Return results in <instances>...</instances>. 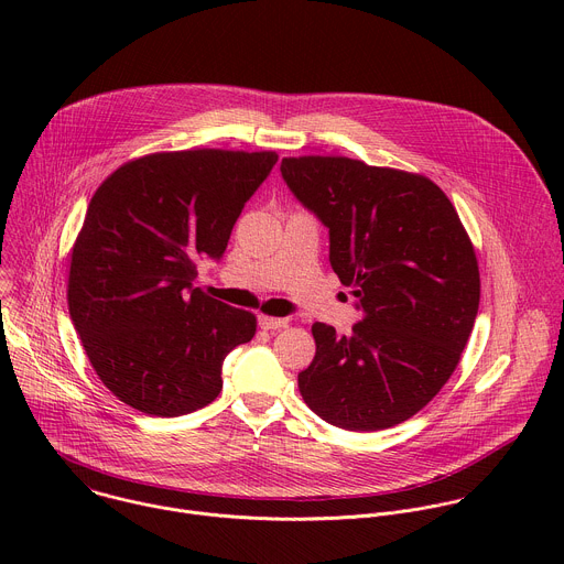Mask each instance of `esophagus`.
I'll return each mask as SVG.
<instances>
[{
    "label": "esophagus",
    "instance_id": "1",
    "mask_svg": "<svg viewBox=\"0 0 564 564\" xmlns=\"http://www.w3.org/2000/svg\"><path fill=\"white\" fill-rule=\"evenodd\" d=\"M259 326L263 328V330H279V328H285L288 326V318H283V316H265V314H261L259 316Z\"/></svg>",
    "mask_w": 564,
    "mask_h": 564
}]
</instances>
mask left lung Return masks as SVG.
Listing matches in <instances>:
<instances>
[{
	"label": "left lung",
	"mask_w": 564,
	"mask_h": 564,
	"mask_svg": "<svg viewBox=\"0 0 564 564\" xmlns=\"http://www.w3.org/2000/svg\"><path fill=\"white\" fill-rule=\"evenodd\" d=\"M294 198L330 236V265L361 321L312 326L305 404L346 431L406 422L448 381L473 330L479 272L446 194L424 176L333 155L283 158Z\"/></svg>",
	"instance_id": "8db88e82"
}]
</instances>
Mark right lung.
<instances>
[{"mask_svg":"<svg viewBox=\"0 0 564 564\" xmlns=\"http://www.w3.org/2000/svg\"><path fill=\"white\" fill-rule=\"evenodd\" d=\"M274 151L151 153L94 194L70 252L68 312L102 383L155 417L194 413L218 397L229 350L257 318L196 288L200 259L220 261Z\"/></svg>","mask_w":564,"mask_h":564,"instance_id":"add662e5","label":"right lung"}]
</instances>
